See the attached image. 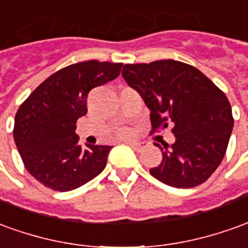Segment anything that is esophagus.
<instances>
[{
    "instance_id": "1",
    "label": "esophagus",
    "mask_w": 248,
    "mask_h": 248,
    "mask_svg": "<svg viewBox=\"0 0 248 248\" xmlns=\"http://www.w3.org/2000/svg\"><path fill=\"white\" fill-rule=\"evenodd\" d=\"M129 145L134 149V150H138V152L145 148V143H143V142H129Z\"/></svg>"
}]
</instances>
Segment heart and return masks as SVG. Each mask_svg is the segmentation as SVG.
<instances>
[{
	"label": "heart",
	"instance_id": "heart-1",
	"mask_svg": "<svg viewBox=\"0 0 248 248\" xmlns=\"http://www.w3.org/2000/svg\"><path fill=\"white\" fill-rule=\"evenodd\" d=\"M118 136L119 137H129L130 136V130L129 129H122L121 131L118 133Z\"/></svg>",
	"mask_w": 248,
	"mask_h": 248
}]
</instances>
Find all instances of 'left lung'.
I'll use <instances>...</instances> for the list:
<instances>
[{"label": "left lung", "mask_w": 248, "mask_h": 248, "mask_svg": "<svg viewBox=\"0 0 248 248\" xmlns=\"http://www.w3.org/2000/svg\"><path fill=\"white\" fill-rule=\"evenodd\" d=\"M122 76L150 110L153 131L173 126L174 143H154L162 161L150 174L174 188L207 181L220 165L232 133L226 94L197 68L170 59L124 64Z\"/></svg>", "instance_id": "1"}]
</instances>
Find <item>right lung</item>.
<instances>
[{
  "label": "right lung",
  "instance_id": "add662e5",
  "mask_svg": "<svg viewBox=\"0 0 248 248\" xmlns=\"http://www.w3.org/2000/svg\"><path fill=\"white\" fill-rule=\"evenodd\" d=\"M122 63L88 60L55 72L28 96L15 118L16 146L27 170L59 192L82 186L106 166L111 146L79 145L78 119L93 88L114 80Z\"/></svg>",
  "mask_w": 248,
  "mask_h": 248
}]
</instances>
